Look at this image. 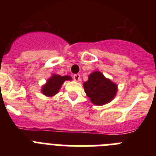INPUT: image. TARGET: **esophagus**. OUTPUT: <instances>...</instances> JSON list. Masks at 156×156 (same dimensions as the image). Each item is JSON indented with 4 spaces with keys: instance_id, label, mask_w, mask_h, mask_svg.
I'll return each mask as SVG.
<instances>
[{
    "instance_id": "1",
    "label": "esophagus",
    "mask_w": 156,
    "mask_h": 156,
    "mask_svg": "<svg viewBox=\"0 0 156 156\" xmlns=\"http://www.w3.org/2000/svg\"><path fill=\"white\" fill-rule=\"evenodd\" d=\"M73 78H74V80L76 81V82H79L81 80V76L79 74H76L73 76Z\"/></svg>"
}]
</instances>
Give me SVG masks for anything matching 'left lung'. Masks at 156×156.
<instances>
[{
	"mask_svg": "<svg viewBox=\"0 0 156 156\" xmlns=\"http://www.w3.org/2000/svg\"><path fill=\"white\" fill-rule=\"evenodd\" d=\"M83 86L91 102L97 105H102L111 101L117 92V86L99 71L90 74L88 81L83 83Z\"/></svg>",
	"mask_w": 156,
	"mask_h": 156,
	"instance_id": "8db88e82",
	"label": "left lung"
}]
</instances>
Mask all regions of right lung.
<instances>
[{"instance_id":"1","label":"right lung","mask_w":156,"mask_h":156,"mask_svg":"<svg viewBox=\"0 0 156 156\" xmlns=\"http://www.w3.org/2000/svg\"><path fill=\"white\" fill-rule=\"evenodd\" d=\"M70 76H61L58 74H53L47 81V83L42 87V94L47 97H53L58 94L63 82L66 80H71Z\"/></svg>"}]
</instances>
